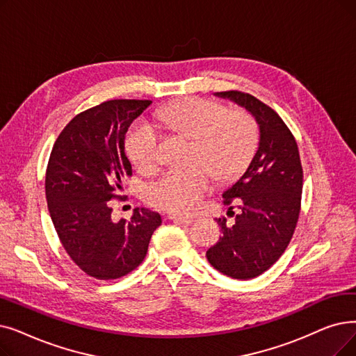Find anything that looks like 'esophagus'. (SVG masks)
<instances>
[{"label": "esophagus", "instance_id": "obj_1", "mask_svg": "<svg viewBox=\"0 0 356 356\" xmlns=\"http://www.w3.org/2000/svg\"><path fill=\"white\" fill-rule=\"evenodd\" d=\"M170 220H173L179 224H183V225H191L195 221L193 218H191V216H181V215H176V213L170 215Z\"/></svg>", "mask_w": 356, "mask_h": 356}]
</instances>
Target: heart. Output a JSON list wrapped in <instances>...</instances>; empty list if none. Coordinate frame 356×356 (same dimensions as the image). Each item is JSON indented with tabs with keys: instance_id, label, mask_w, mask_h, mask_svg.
Here are the masks:
<instances>
[{
	"instance_id": "1",
	"label": "heart",
	"mask_w": 356,
	"mask_h": 356,
	"mask_svg": "<svg viewBox=\"0 0 356 356\" xmlns=\"http://www.w3.org/2000/svg\"><path fill=\"white\" fill-rule=\"evenodd\" d=\"M156 119L170 131L195 140L193 161L189 168L168 170L147 188V200L157 208L193 212L215 184L238 176L253 157L257 145V127L245 112H231L221 104L202 99H184L161 106ZM127 149L143 172L160 165V131L149 120H140L131 129Z\"/></svg>"
}]
</instances>
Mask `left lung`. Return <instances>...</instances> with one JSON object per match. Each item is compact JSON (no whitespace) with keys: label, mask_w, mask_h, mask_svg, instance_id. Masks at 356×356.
Masks as SVG:
<instances>
[{"label":"left lung","mask_w":356,"mask_h":356,"mask_svg":"<svg viewBox=\"0 0 356 356\" xmlns=\"http://www.w3.org/2000/svg\"><path fill=\"white\" fill-rule=\"evenodd\" d=\"M213 96L236 103L254 118L259 143L244 173L222 192L224 204H234L240 213L233 225L225 218L216 220L222 236L207 259L227 276L252 280L282 256L296 229L302 193L300 152L284 120L265 103L240 91Z\"/></svg>","instance_id":"1"}]
</instances>
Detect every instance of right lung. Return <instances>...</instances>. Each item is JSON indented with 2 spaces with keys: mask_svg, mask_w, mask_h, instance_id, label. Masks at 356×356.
Instances as JSON below:
<instances>
[{
  "mask_svg": "<svg viewBox=\"0 0 356 356\" xmlns=\"http://www.w3.org/2000/svg\"><path fill=\"white\" fill-rule=\"evenodd\" d=\"M149 100H109L76 115L54 144L44 191L58 237L81 270L118 280L144 260L161 215L135 208L131 220H112L107 204L132 175L125 154L131 123Z\"/></svg>",
  "mask_w": 356,
  "mask_h": 356,
  "instance_id": "right-lung-1",
  "label": "right lung"
}]
</instances>
